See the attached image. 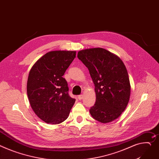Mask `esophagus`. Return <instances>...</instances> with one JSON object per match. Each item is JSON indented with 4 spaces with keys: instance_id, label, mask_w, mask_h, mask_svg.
<instances>
[{
    "instance_id": "1",
    "label": "esophagus",
    "mask_w": 159,
    "mask_h": 159,
    "mask_svg": "<svg viewBox=\"0 0 159 159\" xmlns=\"http://www.w3.org/2000/svg\"><path fill=\"white\" fill-rule=\"evenodd\" d=\"M78 97V99H79L80 100H81V99L83 98V95H82V94H81V95H79Z\"/></svg>"
}]
</instances>
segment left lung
<instances>
[{
  "mask_svg": "<svg viewBox=\"0 0 159 159\" xmlns=\"http://www.w3.org/2000/svg\"><path fill=\"white\" fill-rule=\"evenodd\" d=\"M78 58L88 68L95 84L96 101L90 115L101 123L113 121L125 110L130 99V81L124 62L101 48L81 50Z\"/></svg>",
  "mask_w": 159,
  "mask_h": 159,
  "instance_id": "left-lung-1",
  "label": "left lung"
}]
</instances>
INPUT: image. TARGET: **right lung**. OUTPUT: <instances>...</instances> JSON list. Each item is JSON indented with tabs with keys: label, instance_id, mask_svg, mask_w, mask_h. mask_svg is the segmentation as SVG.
<instances>
[{
	"label": "right lung",
	"instance_id": "1",
	"mask_svg": "<svg viewBox=\"0 0 159 159\" xmlns=\"http://www.w3.org/2000/svg\"><path fill=\"white\" fill-rule=\"evenodd\" d=\"M75 51H52L46 53L31 68L27 92L32 109L47 124L65 121L76 99L68 93L62 76L76 57Z\"/></svg>",
	"mask_w": 159,
	"mask_h": 159
}]
</instances>
